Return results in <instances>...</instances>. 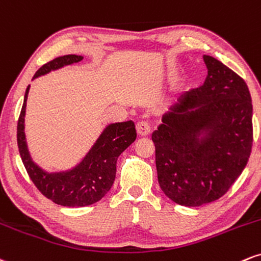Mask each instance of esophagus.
<instances>
[{
    "label": "esophagus",
    "mask_w": 261,
    "mask_h": 261,
    "mask_svg": "<svg viewBox=\"0 0 261 261\" xmlns=\"http://www.w3.org/2000/svg\"><path fill=\"white\" fill-rule=\"evenodd\" d=\"M137 132H138V134L142 137L148 136V134L150 133V124L145 121L139 122V123L137 124Z\"/></svg>",
    "instance_id": "34e87169"
}]
</instances>
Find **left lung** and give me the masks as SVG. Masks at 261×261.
I'll use <instances>...</instances> for the list:
<instances>
[{"instance_id": "8db88e82", "label": "left lung", "mask_w": 261, "mask_h": 261, "mask_svg": "<svg viewBox=\"0 0 261 261\" xmlns=\"http://www.w3.org/2000/svg\"><path fill=\"white\" fill-rule=\"evenodd\" d=\"M204 84L183 94L151 136L162 192L185 206L225 195L247 166L253 146V105L246 82L216 58L204 56Z\"/></svg>"}]
</instances>
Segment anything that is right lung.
I'll return each mask as SVG.
<instances>
[{
	"mask_svg": "<svg viewBox=\"0 0 261 261\" xmlns=\"http://www.w3.org/2000/svg\"><path fill=\"white\" fill-rule=\"evenodd\" d=\"M83 60L78 55H66L40 67L33 79L54 69ZM29 87L24 95V102L18 118L17 143L19 154L30 179L42 195L62 206H88L106 195L116 177L118 156L136 140L134 122L127 121L110 124L78 166L67 172L47 173L36 166L30 159L24 136V115Z\"/></svg>",
	"mask_w": 261,
	"mask_h": 261,
	"instance_id": "obj_1",
	"label": "right lung"
}]
</instances>
